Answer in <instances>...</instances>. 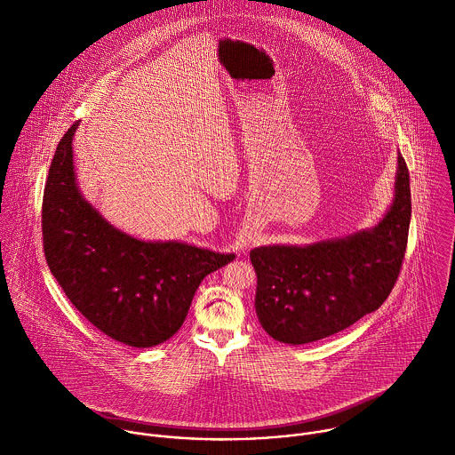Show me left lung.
I'll return each instance as SVG.
<instances>
[{
	"label": "left lung",
	"instance_id": "obj_1",
	"mask_svg": "<svg viewBox=\"0 0 455 455\" xmlns=\"http://www.w3.org/2000/svg\"><path fill=\"white\" fill-rule=\"evenodd\" d=\"M395 196L369 230L307 246H259L255 310L262 328L283 344H310L335 335L378 310L390 296L408 246L410 172L397 157Z\"/></svg>",
	"mask_w": 455,
	"mask_h": 455
}]
</instances>
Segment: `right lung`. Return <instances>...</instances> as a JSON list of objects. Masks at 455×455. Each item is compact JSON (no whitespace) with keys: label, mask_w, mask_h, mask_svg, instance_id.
<instances>
[{"label":"right lung","mask_w":455,"mask_h":455,"mask_svg":"<svg viewBox=\"0 0 455 455\" xmlns=\"http://www.w3.org/2000/svg\"><path fill=\"white\" fill-rule=\"evenodd\" d=\"M77 122L60 140L42 200L47 266L70 303L131 347L173 337L202 280L234 260L179 241H141L106 221L79 191L72 161Z\"/></svg>","instance_id":"add662e5"}]
</instances>
